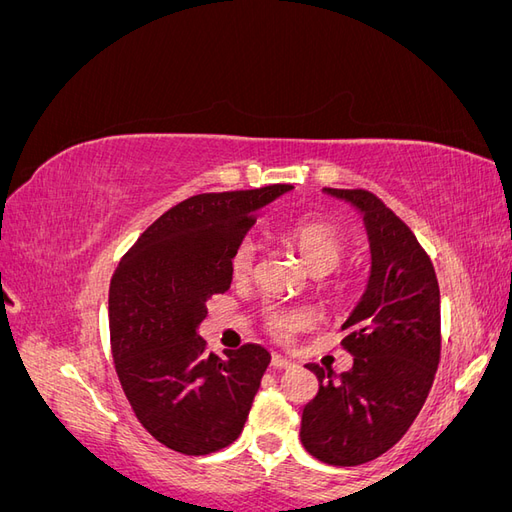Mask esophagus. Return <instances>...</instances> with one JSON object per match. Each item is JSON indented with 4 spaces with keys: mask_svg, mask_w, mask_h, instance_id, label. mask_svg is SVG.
Returning a JSON list of instances; mask_svg holds the SVG:
<instances>
[{
    "mask_svg": "<svg viewBox=\"0 0 512 512\" xmlns=\"http://www.w3.org/2000/svg\"><path fill=\"white\" fill-rule=\"evenodd\" d=\"M271 367H273V369H288V367H292V361H288L286 356H282V354H273Z\"/></svg>",
    "mask_w": 512,
    "mask_h": 512,
    "instance_id": "esophagus-1",
    "label": "esophagus"
}]
</instances>
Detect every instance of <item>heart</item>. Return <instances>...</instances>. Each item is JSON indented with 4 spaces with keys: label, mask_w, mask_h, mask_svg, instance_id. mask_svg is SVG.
Wrapping results in <instances>:
<instances>
[{
    "label": "heart",
    "mask_w": 512,
    "mask_h": 512,
    "mask_svg": "<svg viewBox=\"0 0 512 512\" xmlns=\"http://www.w3.org/2000/svg\"><path fill=\"white\" fill-rule=\"evenodd\" d=\"M290 243L297 247L307 269L314 275H327L339 267L346 254L344 230L327 220H303L288 230ZM260 254V243L254 237H243L230 256V271L235 280H247L254 273ZM312 314L301 307H275L267 312V331L288 342L294 333L303 331L312 324Z\"/></svg>",
    "instance_id": "obj_1"
}]
</instances>
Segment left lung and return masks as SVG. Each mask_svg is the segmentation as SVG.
Wrapping results in <instances>:
<instances>
[{
	"instance_id": "obj_1",
	"label": "left lung",
	"mask_w": 512,
	"mask_h": 512,
	"mask_svg": "<svg viewBox=\"0 0 512 512\" xmlns=\"http://www.w3.org/2000/svg\"><path fill=\"white\" fill-rule=\"evenodd\" d=\"M363 215L371 271L344 322L350 371L309 363L320 389L303 408L301 442L329 466H361L395 446L421 412L440 363V286L414 232L367 190L324 188Z\"/></svg>"
}]
</instances>
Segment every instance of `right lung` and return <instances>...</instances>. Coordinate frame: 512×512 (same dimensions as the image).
I'll list each match as a JSON object with an SVG mask.
<instances>
[{
	"mask_svg": "<svg viewBox=\"0 0 512 512\" xmlns=\"http://www.w3.org/2000/svg\"><path fill=\"white\" fill-rule=\"evenodd\" d=\"M292 185L198 194L168 209L121 258L108 292L119 382L141 425L183 455L239 438L271 354L258 344L209 354L207 301L230 288V256L256 211Z\"/></svg>",
	"mask_w": 512,
	"mask_h": 512,
	"instance_id": "right-lung-1",
	"label": "right lung"
}]
</instances>
